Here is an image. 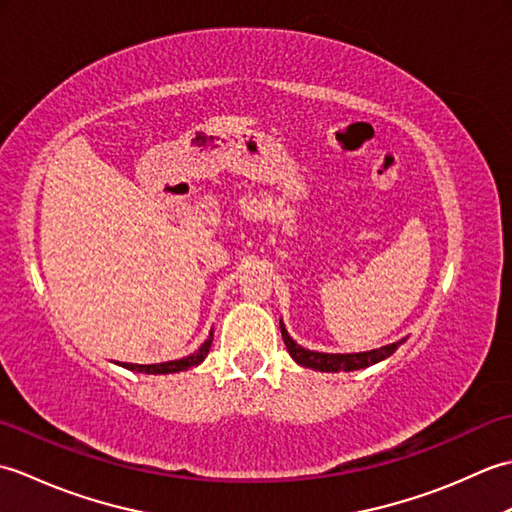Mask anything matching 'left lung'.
Instances as JSON below:
<instances>
[{"label": "left lung", "mask_w": 512, "mask_h": 512, "mask_svg": "<svg viewBox=\"0 0 512 512\" xmlns=\"http://www.w3.org/2000/svg\"><path fill=\"white\" fill-rule=\"evenodd\" d=\"M279 328H281V339H284L290 356L295 358L299 365L319 369V372H354V369L369 367L378 361H385L387 356L394 354L398 347L405 343V341H396L391 345L378 347V350L358 352V354H323V352H312V350H306V347L297 345L292 341V336L288 334V330L284 328V323L281 321H279Z\"/></svg>", "instance_id": "left-lung-1"}]
</instances>
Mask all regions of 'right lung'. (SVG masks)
<instances>
[{
  "label": "right lung",
  "mask_w": 512,
  "mask_h": 512,
  "mask_svg": "<svg viewBox=\"0 0 512 512\" xmlns=\"http://www.w3.org/2000/svg\"><path fill=\"white\" fill-rule=\"evenodd\" d=\"M213 343V332L209 334L198 352H193L184 358H178V361H167V363H154V365H134V363H121L125 369H132V372H143V374H176V372H184V369H191L195 365H200L206 354L211 350Z\"/></svg>",
  "instance_id": "obj_1"
}]
</instances>
